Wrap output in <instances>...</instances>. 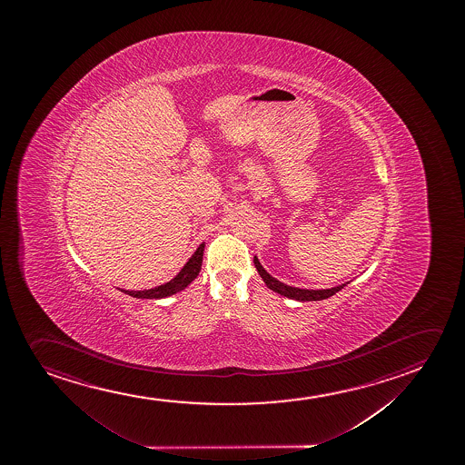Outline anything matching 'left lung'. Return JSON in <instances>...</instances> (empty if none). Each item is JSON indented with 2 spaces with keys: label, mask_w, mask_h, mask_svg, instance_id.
<instances>
[{
  "label": "left lung",
  "mask_w": 465,
  "mask_h": 465,
  "mask_svg": "<svg viewBox=\"0 0 465 465\" xmlns=\"http://www.w3.org/2000/svg\"><path fill=\"white\" fill-rule=\"evenodd\" d=\"M253 262L256 271L261 275V279L266 283L269 290L279 292V294L285 296V298L294 299V301H302V302H307V301H322V299L331 298L332 294L341 292V288L345 286V283H343V285L329 288V290H302V288H294V286L285 285V283H282L279 280L273 279L272 275L267 272L264 267L261 266L260 260L256 256L253 258Z\"/></svg>",
  "instance_id": "8db88e82"
}]
</instances>
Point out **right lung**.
<instances>
[{
	"mask_svg": "<svg viewBox=\"0 0 465 465\" xmlns=\"http://www.w3.org/2000/svg\"><path fill=\"white\" fill-rule=\"evenodd\" d=\"M203 254H204V243L199 245L198 250L194 252L183 269L175 275V279L167 282L164 285L153 288V290H143V292H124V290L122 292H128L130 296L137 299H160L173 296L175 292L185 290L186 286L198 277L201 266H203Z\"/></svg>",
	"mask_w": 465,
	"mask_h": 465,
	"instance_id": "obj_1",
	"label": "right lung"
}]
</instances>
